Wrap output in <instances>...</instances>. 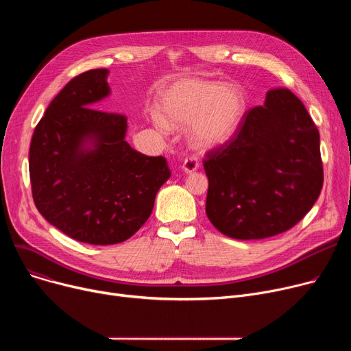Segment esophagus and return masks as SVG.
<instances>
[{"mask_svg": "<svg viewBox=\"0 0 351 351\" xmlns=\"http://www.w3.org/2000/svg\"><path fill=\"white\" fill-rule=\"evenodd\" d=\"M199 168V162L196 158H186L185 160H183V165H182V169L185 171L186 173H191L193 171H196Z\"/></svg>", "mask_w": 351, "mask_h": 351, "instance_id": "esophagus-1", "label": "esophagus"}]
</instances>
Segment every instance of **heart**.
<instances>
[{
    "label": "heart",
    "mask_w": 351,
    "mask_h": 351,
    "mask_svg": "<svg viewBox=\"0 0 351 351\" xmlns=\"http://www.w3.org/2000/svg\"><path fill=\"white\" fill-rule=\"evenodd\" d=\"M245 110V99L236 88L217 82L183 80L165 92L155 123L162 131L168 126H188L189 142L197 149H210L226 142L237 129Z\"/></svg>",
    "instance_id": "obj_1"
}]
</instances>
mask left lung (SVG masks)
<instances>
[{"label":"left lung","instance_id":"8db88e82","mask_svg":"<svg viewBox=\"0 0 351 351\" xmlns=\"http://www.w3.org/2000/svg\"><path fill=\"white\" fill-rule=\"evenodd\" d=\"M206 215L233 239L283 233L306 216L323 188L320 135L303 102L287 88L267 92L234 134L205 154Z\"/></svg>","mask_w":351,"mask_h":351}]
</instances>
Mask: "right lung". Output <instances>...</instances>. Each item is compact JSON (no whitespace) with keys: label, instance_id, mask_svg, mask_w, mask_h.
<instances>
[{"label":"right lung","instance_id":"obj_1","mask_svg":"<svg viewBox=\"0 0 351 351\" xmlns=\"http://www.w3.org/2000/svg\"><path fill=\"white\" fill-rule=\"evenodd\" d=\"M108 69L73 77L35 126L29 146L34 204L66 236L115 245L151 216L171 171L163 156H146L125 141L126 117L94 108L109 94ZM95 141L88 152L83 142Z\"/></svg>","mask_w":351,"mask_h":351}]
</instances>
